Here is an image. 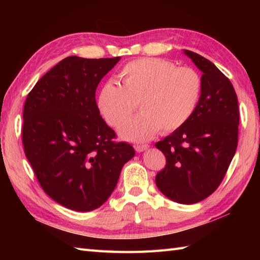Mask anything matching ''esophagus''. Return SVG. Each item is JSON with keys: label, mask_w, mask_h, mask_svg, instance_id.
Here are the masks:
<instances>
[{"label": "esophagus", "mask_w": 260, "mask_h": 260, "mask_svg": "<svg viewBox=\"0 0 260 260\" xmlns=\"http://www.w3.org/2000/svg\"><path fill=\"white\" fill-rule=\"evenodd\" d=\"M148 147H150V146H148L147 144H143V145H136V146H135V150H136V152L141 153V152H144V151H146Z\"/></svg>", "instance_id": "34e87169"}]
</instances>
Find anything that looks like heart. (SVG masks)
<instances>
[{"instance_id":"obj_1","label":"heart","mask_w":260,"mask_h":260,"mask_svg":"<svg viewBox=\"0 0 260 260\" xmlns=\"http://www.w3.org/2000/svg\"><path fill=\"white\" fill-rule=\"evenodd\" d=\"M118 78L120 86L107 81L101 87L96 105L105 121L118 128L139 104L142 114L119 131L128 141H146L159 129H179L194 114L201 97L200 75L164 59L134 60L121 68Z\"/></svg>"}]
</instances>
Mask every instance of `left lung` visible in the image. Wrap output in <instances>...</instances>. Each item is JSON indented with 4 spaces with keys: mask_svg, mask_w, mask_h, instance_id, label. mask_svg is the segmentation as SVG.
Segmentation results:
<instances>
[{
    "mask_svg": "<svg viewBox=\"0 0 260 260\" xmlns=\"http://www.w3.org/2000/svg\"><path fill=\"white\" fill-rule=\"evenodd\" d=\"M202 71L198 107L186 123L155 146L167 165L155 182L170 200L200 202L217 190L238 144V98L230 80L208 59L183 50Z\"/></svg>",
    "mask_w": 260,
    "mask_h": 260,
    "instance_id": "obj_1",
    "label": "left lung"
}]
</instances>
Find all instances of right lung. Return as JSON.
<instances>
[{"instance_id": "1", "label": "right lung", "mask_w": 260, "mask_h": 260, "mask_svg": "<svg viewBox=\"0 0 260 260\" xmlns=\"http://www.w3.org/2000/svg\"><path fill=\"white\" fill-rule=\"evenodd\" d=\"M120 57L64 58L39 80L23 109L22 141L27 161L47 194L86 212L107 201L124 164L135 155L105 123L96 89Z\"/></svg>"}]
</instances>
